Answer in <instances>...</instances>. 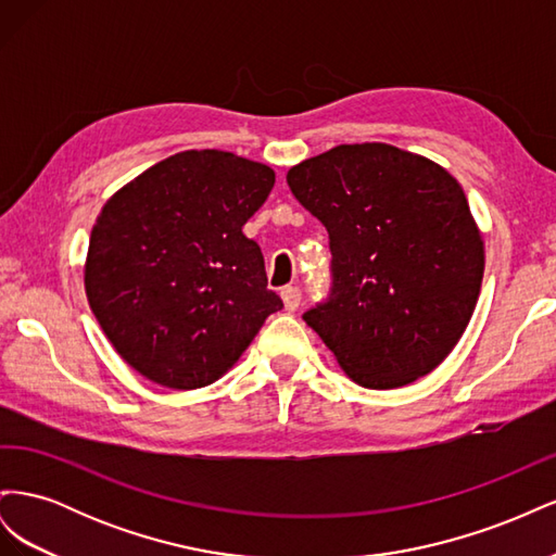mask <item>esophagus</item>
I'll return each mask as SVG.
<instances>
[{"mask_svg":"<svg viewBox=\"0 0 556 556\" xmlns=\"http://www.w3.org/2000/svg\"><path fill=\"white\" fill-rule=\"evenodd\" d=\"M280 296H282V304H285V308H288V311H296L299 308V304H301L299 288H285L280 292Z\"/></svg>","mask_w":556,"mask_h":556,"instance_id":"34e87169","label":"esophagus"}]
</instances>
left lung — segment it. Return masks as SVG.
<instances>
[{
    "label": "left lung",
    "mask_w": 556,
    "mask_h": 556,
    "mask_svg": "<svg viewBox=\"0 0 556 556\" xmlns=\"http://www.w3.org/2000/svg\"><path fill=\"white\" fill-rule=\"evenodd\" d=\"M288 185L331 248V294L306 325L362 387L431 374L466 331L484 274L457 178L390 143H343L292 166Z\"/></svg>",
    "instance_id": "left-lung-1"
}]
</instances>
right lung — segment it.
<instances>
[{
  "label": "right lung",
  "instance_id": "right-lung-1",
  "mask_svg": "<svg viewBox=\"0 0 556 556\" xmlns=\"http://www.w3.org/2000/svg\"><path fill=\"white\" fill-rule=\"evenodd\" d=\"M276 182L271 166L225 150H182L123 185L90 233L86 294L134 371L197 390L239 362L282 308L243 225Z\"/></svg>",
  "mask_w": 556,
  "mask_h": 556
}]
</instances>
